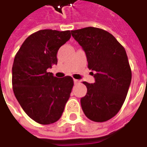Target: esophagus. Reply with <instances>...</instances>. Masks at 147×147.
<instances>
[{"instance_id": "1", "label": "esophagus", "mask_w": 147, "mask_h": 147, "mask_svg": "<svg viewBox=\"0 0 147 147\" xmlns=\"http://www.w3.org/2000/svg\"><path fill=\"white\" fill-rule=\"evenodd\" d=\"M79 83H80V81L78 80H74V84H79Z\"/></svg>"}]
</instances>
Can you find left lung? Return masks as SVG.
<instances>
[{"mask_svg": "<svg viewBox=\"0 0 147 147\" xmlns=\"http://www.w3.org/2000/svg\"><path fill=\"white\" fill-rule=\"evenodd\" d=\"M86 53L88 68L93 71L94 84L84 82L88 88L81 98L83 111L89 119L102 123L119 111L131 82L127 52L108 32L94 27L71 31Z\"/></svg>", "mask_w": 147, "mask_h": 147, "instance_id": "obj_1", "label": "left lung"}]
</instances>
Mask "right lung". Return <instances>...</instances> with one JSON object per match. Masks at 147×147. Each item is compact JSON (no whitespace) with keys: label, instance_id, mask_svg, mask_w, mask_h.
Masks as SVG:
<instances>
[{"label":"right lung","instance_id":"obj_1","mask_svg":"<svg viewBox=\"0 0 147 147\" xmlns=\"http://www.w3.org/2000/svg\"><path fill=\"white\" fill-rule=\"evenodd\" d=\"M70 38L69 30H40L30 35L16 54L13 92L24 112L38 123L58 121L70 97L73 79L56 78L47 71L57 64V52Z\"/></svg>","mask_w":147,"mask_h":147}]
</instances>
